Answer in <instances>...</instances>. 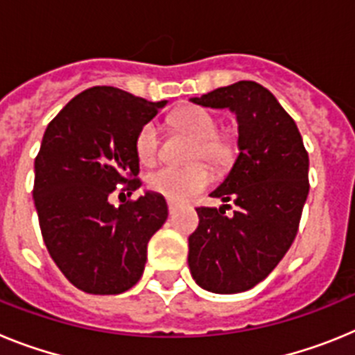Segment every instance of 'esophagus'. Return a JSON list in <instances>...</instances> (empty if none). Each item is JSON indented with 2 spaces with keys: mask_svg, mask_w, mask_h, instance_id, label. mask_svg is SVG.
I'll list each match as a JSON object with an SVG mask.
<instances>
[{
  "mask_svg": "<svg viewBox=\"0 0 355 355\" xmlns=\"http://www.w3.org/2000/svg\"><path fill=\"white\" fill-rule=\"evenodd\" d=\"M167 206H168V213H171V215H174V213L178 211V205H175V202H172V200H168Z\"/></svg>",
  "mask_w": 355,
  "mask_h": 355,
  "instance_id": "34e87169",
  "label": "esophagus"
}]
</instances>
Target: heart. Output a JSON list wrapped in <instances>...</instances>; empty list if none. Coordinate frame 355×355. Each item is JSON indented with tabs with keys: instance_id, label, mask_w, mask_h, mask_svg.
Instances as JSON below:
<instances>
[{
	"instance_id": "obj_1",
	"label": "heart",
	"mask_w": 355,
	"mask_h": 355,
	"mask_svg": "<svg viewBox=\"0 0 355 355\" xmlns=\"http://www.w3.org/2000/svg\"><path fill=\"white\" fill-rule=\"evenodd\" d=\"M178 130L188 133L197 140L193 147L192 159L205 158L206 162L222 167L233 159L236 153V142L229 133H218V119L197 105L181 106L171 117ZM162 131L156 121H147L137 133L135 153L144 167H153L159 158ZM211 183V172L202 163L192 167H162L147 178V184L153 192L167 197L168 200H187L196 196Z\"/></svg>"
}]
</instances>
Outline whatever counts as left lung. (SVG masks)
Here are the masks:
<instances>
[{
	"label": "left lung",
	"mask_w": 355,
	"mask_h": 355,
	"mask_svg": "<svg viewBox=\"0 0 355 355\" xmlns=\"http://www.w3.org/2000/svg\"><path fill=\"white\" fill-rule=\"evenodd\" d=\"M192 103L229 108L238 121V156L209 196L233 202L197 208L188 238V266L213 293H240L261 283L293 243L309 193V158L293 119L256 81L220 87Z\"/></svg>",
	"instance_id": "1"
}]
</instances>
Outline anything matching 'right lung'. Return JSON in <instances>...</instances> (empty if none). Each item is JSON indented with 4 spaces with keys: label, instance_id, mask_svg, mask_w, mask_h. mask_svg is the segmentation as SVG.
I'll return each mask as SVG.
<instances>
[{
    "label": "right lung",
    "instance_id": "add662e5",
    "mask_svg": "<svg viewBox=\"0 0 355 355\" xmlns=\"http://www.w3.org/2000/svg\"><path fill=\"white\" fill-rule=\"evenodd\" d=\"M165 105L92 87L46 128L33 184L40 231L53 261L85 293L117 295L139 283L147 243L167 220L156 192L117 208L108 200L117 184L128 196L142 187L135 139Z\"/></svg>",
    "mask_w": 355,
    "mask_h": 355
}]
</instances>
